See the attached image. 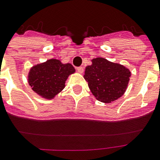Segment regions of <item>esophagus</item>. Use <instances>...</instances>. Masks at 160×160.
<instances>
[{
  "label": "esophagus",
  "mask_w": 160,
  "mask_h": 160,
  "mask_svg": "<svg viewBox=\"0 0 160 160\" xmlns=\"http://www.w3.org/2000/svg\"><path fill=\"white\" fill-rule=\"evenodd\" d=\"M77 71L78 72V73H82L83 72H84V68L82 67V66H80V67H78L77 68Z\"/></svg>",
  "instance_id": "34e87169"
}]
</instances>
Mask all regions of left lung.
Masks as SVG:
<instances>
[{
    "instance_id": "obj_1",
    "label": "left lung",
    "mask_w": 160,
    "mask_h": 160,
    "mask_svg": "<svg viewBox=\"0 0 160 160\" xmlns=\"http://www.w3.org/2000/svg\"><path fill=\"white\" fill-rule=\"evenodd\" d=\"M91 62L92 64L86 67L84 78L96 99L110 103L123 95L131 77L129 69L103 58H93Z\"/></svg>"
}]
</instances>
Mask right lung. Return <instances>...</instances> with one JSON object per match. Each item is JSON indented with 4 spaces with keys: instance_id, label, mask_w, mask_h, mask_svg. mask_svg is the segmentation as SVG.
Listing matches in <instances>:
<instances>
[{
    "instance_id": "right-lung-1",
    "label": "right lung",
    "mask_w": 160,
    "mask_h": 160,
    "mask_svg": "<svg viewBox=\"0 0 160 160\" xmlns=\"http://www.w3.org/2000/svg\"><path fill=\"white\" fill-rule=\"evenodd\" d=\"M75 72L70 63L63 64L58 59H49L29 70L28 82L35 93L46 99H53L65 88L68 77Z\"/></svg>"
}]
</instances>
